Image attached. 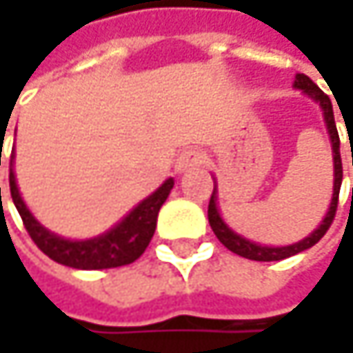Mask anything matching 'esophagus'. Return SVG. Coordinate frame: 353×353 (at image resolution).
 Wrapping results in <instances>:
<instances>
[{
    "label": "esophagus",
    "instance_id": "1",
    "mask_svg": "<svg viewBox=\"0 0 353 353\" xmlns=\"http://www.w3.org/2000/svg\"><path fill=\"white\" fill-rule=\"evenodd\" d=\"M204 163H206V153L202 149H188L177 157L176 170L181 174V172H188L192 168H200Z\"/></svg>",
    "mask_w": 353,
    "mask_h": 353
}]
</instances>
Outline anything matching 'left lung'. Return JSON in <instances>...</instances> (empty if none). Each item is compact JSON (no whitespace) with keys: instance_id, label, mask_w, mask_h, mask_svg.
I'll return each instance as SVG.
<instances>
[{"instance_id":"obj_1","label":"left lung","mask_w":353,"mask_h":353,"mask_svg":"<svg viewBox=\"0 0 353 353\" xmlns=\"http://www.w3.org/2000/svg\"><path fill=\"white\" fill-rule=\"evenodd\" d=\"M294 88L296 90H303L309 98H313L317 102L321 110H323V118H325V124H327V132H329V139H331V147H333V196H331V204H329V210L323 219V223L319 225L317 229L305 237L303 241L299 243H292V245L286 247H268L259 245V243H253L245 237L237 235L233 229H229L219 212V196H216V185L212 190V196H210V202H208V223L216 235V239L227 247L229 251L247 257V259H253V261H280V259H286L290 255H296L309 247H313L315 243L321 241V237L329 231L333 219H335V210H337V200H339V188H341V179H343V168H341V155H339V134H337V126H335V118H333V106H331V100L327 94H323L319 90L317 83H313L307 75L299 73L296 79H294Z\"/></svg>"}]
</instances>
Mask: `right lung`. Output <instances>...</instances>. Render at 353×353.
I'll return each mask as SVG.
<instances>
[{"instance_id":"obj_1","label":"right lung","mask_w":353,"mask_h":353,"mask_svg":"<svg viewBox=\"0 0 353 353\" xmlns=\"http://www.w3.org/2000/svg\"><path fill=\"white\" fill-rule=\"evenodd\" d=\"M172 188H174V177L165 179L161 188H157L143 202H139L116 227H112L104 235L85 239V241H71L44 229L32 216V212L26 208L20 196L18 183H16V176H14V153L10 157V192H12V200L24 221L28 235L32 237L36 247L44 255H48L52 261L75 268V270H108V268H120L139 259L145 253L147 245L151 243V237L157 227L159 208L168 200Z\"/></svg>"}]
</instances>
